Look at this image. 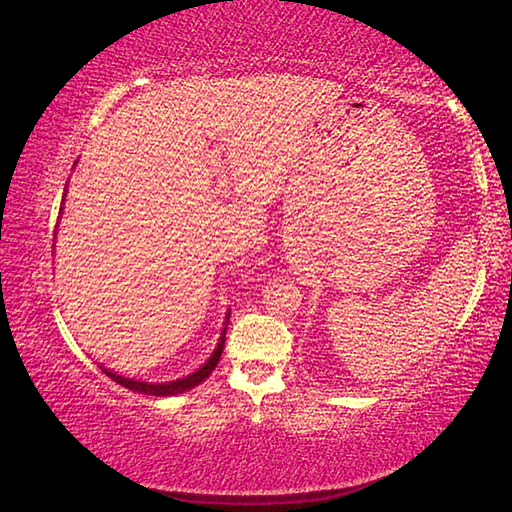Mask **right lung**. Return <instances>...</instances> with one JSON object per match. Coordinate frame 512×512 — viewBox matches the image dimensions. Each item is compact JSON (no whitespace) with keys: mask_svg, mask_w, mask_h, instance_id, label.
I'll use <instances>...</instances> for the list:
<instances>
[{"mask_svg":"<svg viewBox=\"0 0 512 512\" xmlns=\"http://www.w3.org/2000/svg\"><path fill=\"white\" fill-rule=\"evenodd\" d=\"M227 324H230V313L225 315V328H223V333H221V337H219V344H217V348H214V352H212V357H210L206 363H203V366H201L197 372L188 374V377H184V379L166 381V383H146V381H138V379L120 377V374H116L113 370L102 368V366H100V370L105 372L111 381L120 383L122 388L133 390V392H140V394H151V396H173V394L188 392V390L195 388V385H199L201 381H206V379L210 377V374H212V370L217 368V363H219V359H221V352H223V346H225V331H227Z\"/></svg>","mask_w":512,"mask_h":512,"instance_id":"add662e5","label":"right lung"}]
</instances>
